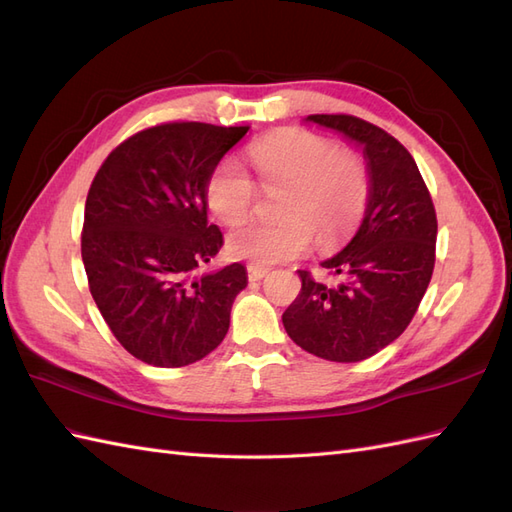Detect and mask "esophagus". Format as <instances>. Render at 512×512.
I'll return each instance as SVG.
<instances>
[{
  "label": "esophagus",
  "mask_w": 512,
  "mask_h": 512,
  "mask_svg": "<svg viewBox=\"0 0 512 512\" xmlns=\"http://www.w3.org/2000/svg\"><path fill=\"white\" fill-rule=\"evenodd\" d=\"M269 271L267 269H262V267H254V265H250L247 267V277H250L252 282H258V280H262V277H265Z\"/></svg>",
  "instance_id": "34e87169"
}]
</instances>
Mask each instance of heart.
<instances>
[{
	"label": "heart",
	"instance_id": "1",
	"mask_svg": "<svg viewBox=\"0 0 512 512\" xmlns=\"http://www.w3.org/2000/svg\"><path fill=\"white\" fill-rule=\"evenodd\" d=\"M247 160L262 188L284 185L277 200V222H252L232 230L226 252L235 260L269 267L303 256L312 235L320 247H333L361 222L369 200V170L359 153L331 138L301 128H282L247 147ZM256 183L235 160L213 166L205 185L211 213L235 226L250 215Z\"/></svg>",
	"mask_w": 512,
	"mask_h": 512
}]
</instances>
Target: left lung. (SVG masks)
<instances>
[{
    "mask_svg": "<svg viewBox=\"0 0 512 512\" xmlns=\"http://www.w3.org/2000/svg\"><path fill=\"white\" fill-rule=\"evenodd\" d=\"M363 147L369 200L352 241L320 267L329 286L297 271L301 292L282 316L290 339L335 363L369 359L406 331L436 265L438 220L410 151L389 132L354 115H309Z\"/></svg>",
    "mask_w": 512,
    "mask_h": 512,
    "instance_id": "obj_1",
    "label": "left lung"
}]
</instances>
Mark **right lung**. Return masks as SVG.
<instances>
[{"label": "right lung", "instance_id": "1", "mask_svg": "<svg viewBox=\"0 0 512 512\" xmlns=\"http://www.w3.org/2000/svg\"><path fill=\"white\" fill-rule=\"evenodd\" d=\"M247 130L160 123L117 145L91 181L81 235L89 290L138 361L190 365L228 333L247 271L241 262L200 277L196 269L224 245L207 222V177Z\"/></svg>", "mask_w": 512, "mask_h": 512}]
</instances>
